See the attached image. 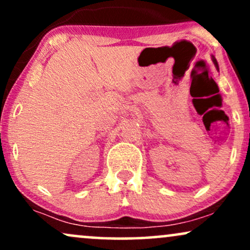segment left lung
Listing matches in <instances>:
<instances>
[{"label": "left lung", "instance_id": "1", "mask_svg": "<svg viewBox=\"0 0 250 250\" xmlns=\"http://www.w3.org/2000/svg\"><path fill=\"white\" fill-rule=\"evenodd\" d=\"M211 59H213V62H214L215 67H216V69L219 70V64H217V62H216V60H215V57H214V56H211Z\"/></svg>", "mask_w": 250, "mask_h": 250}]
</instances>
